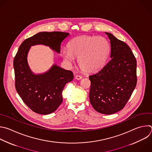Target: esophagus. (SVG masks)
Returning <instances> with one entry per match:
<instances>
[{
  "label": "esophagus",
  "instance_id": "1",
  "mask_svg": "<svg viewBox=\"0 0 152 152\" xmlns=\"http://www.w3.org/2000/svg\"><path fill=\"white\" fill-rule=\"evenodd\" d=\"M76 79L77 80H80V79H82V76H80V75H76Z\"/></svg>",
  "mask_w": 152,
  "mask_h": 152
}]
</instances>
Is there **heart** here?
<instances>
[{
    "mask_svg": "<svg viewBox=\"0 0 152 152\" xmlns=\"http://www.w3.org/2000/svg\"><path fill=\"white\" fill-rule=\"evenodd\" d=\"M68 50H63L62 57L69 63L79 58V64L84 72H94L106 63L110 45L104 37L83 35L75 37L69 43Z\"/></svg>",
    "mask_w": 152,
    "mask_h": 152,
    "instance_id": "1",
    "label": "heart"
}]
</instances>
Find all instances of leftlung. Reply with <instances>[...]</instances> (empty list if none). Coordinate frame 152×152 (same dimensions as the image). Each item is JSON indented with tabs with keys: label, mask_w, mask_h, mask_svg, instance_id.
Returning a JSON list of instances; mask_svg holds the SVG:
<instances>
[{
	"label": "left lung",
	"mask_w": 152,
	"mask_h": 152,
	"mask_svg": "<svg viewBox=\"0 0 152 152\" xmlns=\"http://www.w3.org/2000/svg\"><path fill=\"white\" fill-rule=\"evenodd\" d=\"M110 60L89 76V101L98 112L111 115L124 108L137 85V61L129 46L110 33Z\"/></svg>",
	"instance_id": "1"
}]
</instances>
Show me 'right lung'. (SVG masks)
Returning <instances> with one entry per match:
<instances>
[{
  "instance_id": "1",
  "label": "right lung",
  "mask_w": 152,
  "mask_h": 152,
  "mask_svg": "<svg viewBox=\"0 0 152 152\" xmlns=\"http://www.w3.org/2000/svg\"><path fill=\"white\" fill-rule=\"evenodd\" d=\"M69 33L61 31L40 32L26 39L20 46L14 59L15 85L24 103L34 112L48 115L55 112L63 102L65 85L73 79V72L54 65L46 73L34 75L27 62L31 46L43 44L57 53Z\"/></svg>"
}]
</instances>
